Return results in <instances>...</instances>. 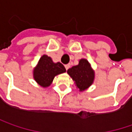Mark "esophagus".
I'll use <instances>...</instances> for the list:
<instances>
[{"label":"esophagus","mask_w":132,"mask_h":132,"mask_svg":"<svg viewBox=\"0 0 132 132\" xmlns=\"http://www.w3.org/2000/svg\"><path fill=\"white\" fill-rule=\"evenodd\" d=\"M70 67H71V64H67V65H66V66H65V68H66V70H68V69H69Z\"/></svg>","instance_id":"esophagus-1"}]
</instances>
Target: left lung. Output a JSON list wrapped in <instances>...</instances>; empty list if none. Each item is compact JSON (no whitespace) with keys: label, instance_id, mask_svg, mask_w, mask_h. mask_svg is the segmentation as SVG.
Segmentation results:
<instances>
[{"label":"left lung","instance_id":"8db88e82","mask_svg":"<svg viewBox=\"0 0 132 132\" xmlns=\"http://www.w3.org/2000/svg\"><path fill=\"white\" fill-rule=\"evenodd\" d=\"M67 73L72 78L77 89L80 92L88 89L95 79V71L89 61L84 58L81 59L78 65L69 69Z\"/></svg>","mask_w":132,"mask_h":132}]
</instances>
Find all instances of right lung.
Listing matches in <instances>:
<instances>
[{
    "label": "right lung",
    "mask_w": 132,
    "mask_h": 132,
    "mask_svg": "<svg viewBox=\"0 0 132 132\" xmlns=\"http://www.w3.org/2000/svg\"><path fill=\"white\" fill-rule=\"evenodd\" d=\"M66 72V69L62 63L60 62L54 63L51 57L43 54L33 70V77L40 87L46 88L51 84L55 76Z\"/></svg>",
    "instance_id": "add662e5"
}]
</instances>
